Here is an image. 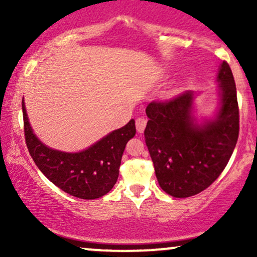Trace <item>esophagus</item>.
<instances>
[{
  "label": "esophagus",
  "mask_w": 257,
  "mask_h": 257,
  "mask_svg": "<svg viewBox=\"0 0 257 257\" xmlns=\"http://www.w3.org/2000/svg\"><path fill=\"white\" fill-rule=\"evenodd\" d=\"M146 123L147 120L144 118V117H139V118H137V120H135V125H137V131L138 133H144V131H145L146 128Z\"/></svg>",
  "instance_id": "34e87169"
}]
</instances>
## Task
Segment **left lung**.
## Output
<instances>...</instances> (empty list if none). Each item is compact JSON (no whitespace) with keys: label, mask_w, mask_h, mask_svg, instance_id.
<instances>
[{"label":"left lung","mask_w":257,"mask_h":257,"mask_svg":"<svg viewBox=\"0 0 257 257\" xmlns=\"http://www.w3.org/2000/svg\"><path fill=\"white\" fill-rule=\"evenodd\" d=\"M219 104L213 118L198 120L187 90L167 101L147 105L145 141L158 184L175 198L208 188L228 163L239 134L237 89L231 67L222 61L217 72Z\"/></svg>","instance_id":"left-lung-1"}]
</instances>
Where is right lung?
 Wrapping results in <instances>:
<instances>
[{"label":"right lung","mask_w":257,"mask_h":257,"mask_svg":"<svg viewBox=\"0 0 257 257\" xmlns=\"http://www.w3.org/2000/svg\"><path fill=\"white\" fill-rule=\"evenodd\" d=\"M22 106L26 146L38 169L49 181L81 199L100 198L110 192L118 179L126 143L137 133L134 119L83 151L64 152L44 145L36 137L29 122L24 100Z\"/></svg>","instance_id":"obj_1"}]
</instances>
